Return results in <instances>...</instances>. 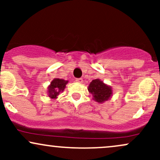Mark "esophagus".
Listing matches in <instances>:
<instances>
[{"instance_id":"obj_1","label":"esophagus","mask_w":160,"mask_h":160,"mask_svg":"<svg viewBox=\"0 0 160 160\" xmlns=\"http://www.w3.org/2000/svg\"><path fill=\"white\" fill-rule=\"evenodd\" d=\"M75 81H76L77 82H80V83H82V81H83V80H82V78H77V79H76V80H75Z\"/></svg>"}]
</instances>
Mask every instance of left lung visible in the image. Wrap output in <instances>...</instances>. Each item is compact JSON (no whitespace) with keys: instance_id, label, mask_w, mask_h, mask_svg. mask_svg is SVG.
Here are the masks:
<instances>
[{"instance_id":"1","label":"left lung","mask_w":160,"mask_h":160,"mask_svg":"<svg viewBox=\"0 0 160 160\" xmlns=\"http://www.w3.org/2000/svg\"><path fill=\"white\" fill-rule=\"evenodd\" d=\"M88 90L94 97V100L99 103L108 101L112 95L111 86H107L98 79H95L89 84Z\"/></svg>"}]
</instances>
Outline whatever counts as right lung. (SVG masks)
Instances as JSON below:
<instances>
[{"label": "right lung", "instance_id": "obj_1", "mask_svg": "<svg viewBox=\"0 0 160 160\" xmlns=\"http://www.w3.org/2000/svg\"><path fill=\"white\" fill-rule=\"evenodd\" d=\"M68 81H66L62 79H54L52 82H51L50 86L48 87V92L49 97L51 98H56L57 96L59 95L61 92L65 89V85L68 83Z\"/></svg>", "mask_w": 160, "mask_h": 160}]
</instances>
